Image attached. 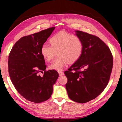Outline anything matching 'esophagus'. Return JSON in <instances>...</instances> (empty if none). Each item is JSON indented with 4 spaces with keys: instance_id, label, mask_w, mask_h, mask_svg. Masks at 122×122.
Listing matches in <instances>:
<instances>
[{
    "instance_id": "obj_1",
    "label": "esophagus",
    "mask_w": 122,
    "mask_h": 122,
    "mask_svg": "<svg viewBox=\"0 0 122 122\" xmlns=\"http://www.w3.org/2000/svg\"><path fill=\"white\" fill-rule=\"evenodd\" d=\"M58 73L59 74V75H60V76H61V75H64V72H62V71H58Z\"/></svg>"
}]
</instances>
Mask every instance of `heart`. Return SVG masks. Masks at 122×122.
I'll return each instance as SVG.
<instances>
[{"label":"heart","instance_id":"b5f03b06","mask_svg":"<svg viewBox=\"0 0 122 122\" xmlns=\"http://www.w3.org/2000/svg\"><path fill=\"white\" fill-rule=\"evenodd\" d=\"M49 41L51 46L44 44L41 53L47 61H50L54 58L57 51L59 56L49 66L51 69L62 70L69 62L74 63L78 61L82 54L83 43L77 36L61 31L51 36Z\"/></svg>","mask_w":122,"mask_h":122}]
</instances>
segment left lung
Returning a JSON list of instances; mask_svg holds the SVG:
<instances>
[{"instance_id":"left-lung-1","label":"left lung","mask_w":122,"mask_h":122,"mask_svg":"<svg viewBox=\"0 0 122 122\" xmlns=\"http://www.w3.org/2000/svg\"><path fill=\"white\" fill-rule=\"evenodd\" d=\"M76 32L83 43V50L79 60L65 72L68 79L66 88L70 99L84 103L96 98L106 87L113 56L109 47L98 36Z\"/></svg>"}]
</instances>
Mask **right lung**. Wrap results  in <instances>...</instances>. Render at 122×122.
<instances>
[{"label":"right lung","instance_id":"right-lung-1","mask_svg":"<svg viewBox=\"0 0 122 122\" xmlns=\"http://www.w3.org/2000/svg\"><path fill=\"white\" fill-rule=\"evenodd\" d=\"M55 27L26 36L16 42L9 55V74L11 81L22 96L35 103L49 99L53 86L58 77L54 70L46 71L41 49ZM43 73V76L39 74Z\"/></svg>","mask_w":122,"mask_h":122}]
</instances>
